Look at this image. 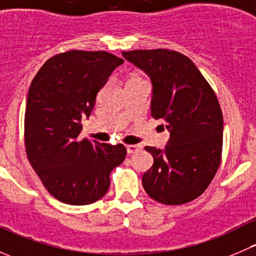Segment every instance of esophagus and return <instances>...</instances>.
<instances>
[{"label":"esophagus","instance_id":"obj_1","mask_svg":"<svg viewBox=\"0 0 256 256\" xmlns=\"http://www.w3.org/2000/svg\"><path fill=\"white\" fill-rule=\"evenodd\" d=\"M126 150H128V154H135L136 151L140 150L138 144H126Z\"/></svg>","mask_w":256,"mask_h":256}]
</instances>
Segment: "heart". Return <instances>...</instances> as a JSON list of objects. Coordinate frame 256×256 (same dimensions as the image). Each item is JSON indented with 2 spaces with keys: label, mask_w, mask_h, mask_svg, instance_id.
I'll return each instance as SVG.
<instances>
[{
  "label": "heart",
  "mask_w": 256,
  "mask_h": 256,
  "mask_svg": "<svg viewBox=\"0 0 256 256\" xmlns=\"http://www.w3.org/2000/svg\"><path fill=\"white\" fill-rule=\"evenodd\" d=\"M144 82V78L138 73H131L130 76H128V80H126V85L135 84V82Z\"/></svg>",
  "instance_id": "heart-1"
}]
</instances>
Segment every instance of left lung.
<instances>
[{
	"label": "left lung",
	"instance_id": "left-lung-1",
	"mask_svg": "<svg viewBox=\"0 0 256 256\" xmlns=\"http://www.w3.org/2000/svg\"><path fill=\"white\" fill-rule=\"evenodd\" d=\"M126 60L152 80L151 116L166 124L171 136L166 148L146 146L154 164L142 176L152 200L167 206L200 197L222 161L223 114L207 79L184 54L170 49L122 52Z\"/></svg>",
	"mask_w": 256,
	"mask_h": 256
}]
</instances>
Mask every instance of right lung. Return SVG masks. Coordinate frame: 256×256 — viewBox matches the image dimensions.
<instances>
[{
  "instance_id": "add662e5",
  "label": "right lung",
  "mask_w": 256,
  "mask_h": 256,
  "mask_svg": "<svg viewBox=\"0 0 256 256\" xmlns=\"http://www.w3.org/2000/svg\"><path fill=\"white\" fill-rule=\"evenodd\" d=\"M124 63L105 50L63 52L49 58L30 84L24 114V147L46 190L60 202L85 206L110 187V174L126 157L124 144L80 138L96 95Z\"/></svg>"
}]
</instances>
